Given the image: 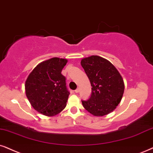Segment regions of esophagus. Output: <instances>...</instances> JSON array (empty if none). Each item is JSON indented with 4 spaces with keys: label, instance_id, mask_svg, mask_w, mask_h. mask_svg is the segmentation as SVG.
<instances>
[{
    "label": "esophagus",
    "instance_id": "1",
    "mask_svg": "<svg viewBox=\"0 0 153 153\" xmlns=\"http://www.w3.org/2000/svg\"><path fill=\"white\" fill-rule=\"evenodd\" d=\"M79 91H80V89H79V88H77L76 90H75V93H78V92H79Z\"/></svg>",
    "mask_w": 153,
    "mask_h": 153
}]
</instances>
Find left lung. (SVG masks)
I'll use <instances>...</instances> for the list:
<instances>
[{"label": "left lung", "instance_id": "1", "mask_svg": "<svg viewBox=\"0 0 153 153\" xmlns=\"http://www.w3.org/2000/svg\"><path fill=\"white\" fill-rule=\"evenodd\" d=\"M81 65L92 87L90 97L81 100L83 107L97 117L113 111L124 92L123 80L119 71L111 62L98 56L82 59Z\"/></svg>", "mask_w": 153, "mask_h": 153}]
</instances>
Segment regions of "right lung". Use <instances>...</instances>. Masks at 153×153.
<instances>
[{
    "mask_svg": "<svg viewBox=\"0 0 153 153\" xmlns=\"http://www.w3.org/2000/svg\"><path fill=\"white\" fill-rule=\"evenodd\" d=\"M68 61L52 58L36 65L25 82L27 97L42 114L54 116L64 109L69 92L61 71Z\"/></svg>",
    "mask_w": 153,
    "mask_h": 153,
    "instance_id": "add662e5",
    "label": "right lung"
}]
</instances>
